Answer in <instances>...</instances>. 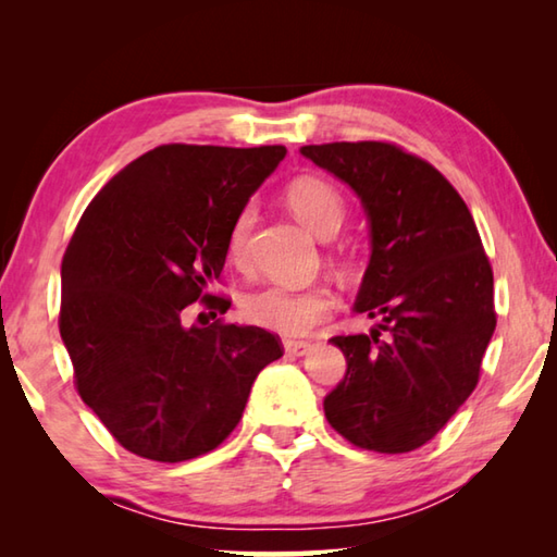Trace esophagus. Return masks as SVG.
Masks as SVG:
<instances>
[{
  "label": "esophagus",
  "instance_id": "obj_1",
  "mask_svg": "<svg viewBox=\"0 0 557 557\" xmlns=\"http://www.w3.org/2000/svg\"><path fill=\"white\" fill-rule=\"evenodd\" d=\"M285 351L292 356H301L309 351V342H295V338H287L285 342Z\"/></svg>",
  "mask_w": 557,
  "mask_h": 557
}]
</instances>
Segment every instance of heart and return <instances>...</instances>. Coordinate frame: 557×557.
Segmentation results:
<instances>
[{
	"mask_svg": "<svg viewBox=\"0 0 557 557\" xmlns=\"http://www.w3.org/2000/svg\"><path fill=\"white\" fill-rule=\"evenodd\" d=\"M287 203L297 219L317 233L319 238H332L344 223V199L334 184L319 176H301L287 186ZM256 209L245 206L235 215L228 233V256L243 262L248 256V238ZM334 309L332 292L324 287L289 289L280 285L262 287L243 301V317L250 324L282 336L307 334L314 324L322 322Z\"/></svg>",
	"mask_w": 557,
	"mask_h": 557,
	"instance_id": "heart-1",
	"label": "heart"
}]
</instances>
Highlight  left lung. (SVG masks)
<instances>
[{
    "label": "left lung",
    "mask_w": 557,
    "mask_h": 557,
    "mask_svg": "<svg viewBox=\"0 0 557 557\" xmlns=\"http://www.w3.org/2000/svg\"><path fill=\"white\" fill-rule=\"evenodd\" d=\"M299 152L354 188L371 231L354 309L379 324L332 338L346 375L324 398V414L356 447L412 451L476 388L496 329L482 238L455 186L400 147L332 143Z\"/></svg>",
    "instance_id": "left-lung-1"
}]
</instances>
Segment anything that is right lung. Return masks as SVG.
<instances>
[{"instance_id": "obj_1", "label": "right lung", "mask_w": 557, "mask_h": 557, "mask_svg": "<svg viewBox=\"0 0 557 557\" xmlns=\"http://www.w3.org/2000/svg\"><path fill=\"white\" fill-rule=\"evenodd\" d=\"M287 149L162 145L88 203L61 265L59 329L75 388L122 447L154 461L206 455L243 418L258 373L282 356L260 326H184L219 309L228 233Z\"/></svg>"}]
</instances>
